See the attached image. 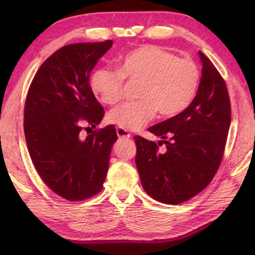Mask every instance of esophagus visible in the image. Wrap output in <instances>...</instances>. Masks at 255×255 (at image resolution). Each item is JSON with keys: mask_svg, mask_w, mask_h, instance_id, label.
Masks as SVG:
<instances>
[{"mask_svg": "<svg viewBox=\"0 0 255 255\" xmlns=\"http://www.w3.org/2000/svg\"><path fill=\"white\" fill-rule=\"evenodd\" d=\"M116 132H117V136H118V138H122V139H129L131 137V134L129 133L126 129H124V128H121V127H118L117 129H116Z\"/></svg>", "mask_w": 255, "mask_h": 255, "instance_id": "34e87169", "label": "esophagus"}]
</instances>
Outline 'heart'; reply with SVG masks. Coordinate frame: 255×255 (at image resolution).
Listing matches in <instances>:
<instances>
[{
    "mask_svg": "<svg viewBox=\"0 0 255 255\" xmlns=\"http://www.w3.org/2000/svg\"><path fill=\"white\" fill-rule=\"evenodd\" d=\"M124 79L141 80L137 92L140 100L113 108L107 119L121 128L136 130L156 112L171 117L185 110L196 94L199 71L192 60L177 58L158 46H143L124 56L118 71L111 68L95 70L91 88L102 103L113 105L121 100Z\"/></svg>",
    "mask_w": 255,
    "mask_h": 255,
    "instance_id": "1",
    "label": "heart"
}]
</instances>
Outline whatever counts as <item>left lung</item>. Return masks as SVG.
<instances>
[{
    "instance_id": "obj_1",
    "label": "left lung",
    "mask_w": 255,
    "mask_h": 255,
    "mask_svg": "<svg viewBox=\"0 0 255 255\" xmlns=\"http://www.w3.org/2000/svg\"><path fill=\"white\" fill-rule=\"evenodd\" d=\"M202 78L185 110L154 125L149 131L165 144L134 137L136 165L142 187L160 203L178 205L208 185L220 165L228 136L231 111L224 79L209 59L198 52Z\"/></svg>"
}]
</instances>
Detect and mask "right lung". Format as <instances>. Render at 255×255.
<instances>
[{
    "mask_svg": "<svg viewBox=\"0 0 255 255\" xmlns=\"http://www.w3.org/2000/svg\"><path fill=\"white\" fill-rule=\"evenodd\" d=\"M112 46L105 40L60 48L41 64L27 94L24 131L32 163L48 187L71 202L102 191L117 140L113 125L81 133L83 124L95 128L104 116L90 74Z\"/></svg>",
    "mask_w": 255,
    "mask_h": 255,
    "instance_id": "add662e5",
    "label": "right lung"
}]
</instances>
